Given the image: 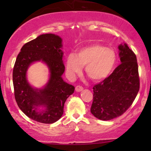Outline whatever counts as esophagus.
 Here are the masks:
<instances>
[{"mask_svg": "<svg viewBox=\"0 0 151 151\" xmlns=\"http://www.w3.org/2000/svg\"><path fill=\"white\" fill-rule=\"evenodd\" d=\"M75 90L76 91H77V92H80V91H81L83 90V87L81 86H77L75 87Z\"/></svg>", "mask_w": 151, "mask_h": 151, "instance_id": "1", "label": "esophagus"}]
</instances>
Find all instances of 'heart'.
I'll list each match as a JSON object with an SVG mask.
<instances>
[{"mask_svg":"<svg viewBox=\"0 0 151 151\" xmlns=\"http://www.w3.org/2000/svg\"><path fill=\"white\" fill-rule=\"evenodd\" d=\"M116 62V55L113 49L99 44L84 47L77 54H70L66 61L67 72L70 78L80 73L83 66L91 79L101 81L113 72Z\"/></svg>","mask_w":151,"mask_h":151,"instance_id":"heart-1","label":"heart"}]
</instances>
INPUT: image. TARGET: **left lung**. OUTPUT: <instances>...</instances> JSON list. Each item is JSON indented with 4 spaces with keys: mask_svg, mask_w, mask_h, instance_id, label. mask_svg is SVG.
<instances>
[{
    "mask_svg": "<svg viewBox=\"0 0 151 151\" xmlns=\"http://www.w3.org/2000/svg\"><path fill=\"white\" fill-rule=\"evenodd\" d=\"M121 64L109 77L93 87L91 113L102 121L122 115L131 106L140 88L136 56L127 44L119 45Z\"/></svg>",
    "mask_w": 151,
    "mask_h": 151,
    "instance_id": "8db88e82",
    "label": "left lung"
}]
</instances>
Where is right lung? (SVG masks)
<instances>
[{"mask_svg":"<svg viewBox=\"0 0 151 151\" xmlns=\"http://www.w3.org/2000/svg\"><path fill=\"white\" fill-rule=\"evenodd\" d=\"M62 49L60 36L40 35L22 46L13 68V82L18 107L30 119L42 124H53L62 117L66 100L74 91V86L62 79L65 67ZM36 61L44 62L50 72L49 80L39 89L31 86L27 79L29 67Z\"/></svg>","mask_w":151,"mask_h":151,"instance_id":"1","label":"right lung"}]
</instances>
